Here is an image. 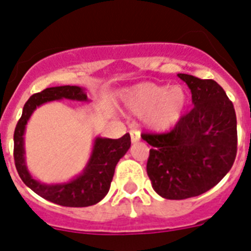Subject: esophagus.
I'll use <instances>...</instances> for the list:
<instances>
[{
	"label": "esophagus",
	"instance_id": "1",
	"mask_svg": "<svg viewBox=\"0 0 251 251\" xmlns=\"http://www.w3.org/2000/svg\"><path fill=\"white\" fill-rule=\"evenodd\" d=\"M129 134H130V141H132V143H137V142H139V139H141V133H139L137 129H130Z\"/></svg>",
	"mask_w": 251,
	"mask_h": 251
}]
</instances>
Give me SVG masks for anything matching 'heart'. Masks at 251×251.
<instances>
[{
  "instance_id": "obj_1",
  "label": "heart",
  "mask_w": 251,
  "mask_h": 251,
  "mask_svg": "<svg viewBox=\"0 0 251 251\" xmlns=\"http://www.w3.org/2000/svg\"><path fill=\"white\" fill-rule=\"evenodd\" d=\"M124 108L142 115L146 127L163 132L178 123L188 103L187 92L181 85L139 83L123 92Z\"/></svg>"
}]
</instances>
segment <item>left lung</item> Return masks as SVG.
Segmentation results:
<instances>
[{
    "mask_svg": "<svg viewBox=\"0 0 251 251\" xmlns=\"http://www.w3.org/2000/svg\"><path fill=\"white\" fill-rule=\"evenodd\" d=\"M177 76L191 90L194 108L168 133L142 134L152 146L147 161L152 187L167 200L199 196L217 185L238 148L236 114L223 88L211 79Z\"/></svg>",
    "mask_w": 251,
    "mask_h": 251,
    "instance_id": "obj_1",
    "label": "left lung"
}]
</instances>
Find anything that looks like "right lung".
Returning a JSON list of instances; mask_svg holds the SVG:
<instances>
[{"label":"right lung","mask_w":251,"mask_h":251,"mask_svg":"<svg viewBox=\"0 0 251 251\" xmlns=\"http://www.w3.org/2000/svg\"><path fill=\"white\" fill-rule=\"evenodd\" d=\"M88 101L86 93L76 85H63L46 88L43 92L31 95L25 103L22 115L13 134V158L20 177L27 187L45 200L56 205L68 207H86L98 203L105 197L110 188L115 166L130 147V136L124 134L118 139H94L92 154L81 174L68 182L46 183L40 182L31 176L25 161V134L26 124L37 106L48 101L61 100Z\"/></svg>","instance_id":"right-lung-1"}]
</instances>
